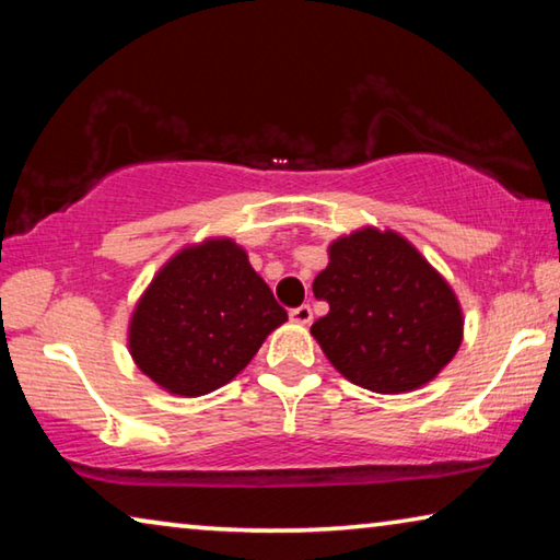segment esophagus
<instances>
[{
  "instance_id": "1",
  "label": "esophagus",
  "mask_w": 560,
  "mask_h": 560,
  "mask_svg": "<svg viewBox=\"0 0 560 560\" xmlns=\"http://www.w3.org/2000/svg\"><path fill=\"white\" fill-rule=\"evenodd\" d=\"M289 316H291L293 324H301V326L311 324V318H314V314H311V306H308V303H303V306L291 308V311H289Z\"/></svg>"
}]
</instances>
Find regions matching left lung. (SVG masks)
<instances>
[{
    "label": "left lung",
    "mask_w": 560,
    "mask_h": 560,
    "mask_svg": "<svg viewBox=\"0 0 560 560\" xmlns=\"http://www.w3.org/2000/svg\"><path fill=\"white\" fill-rule=\"evenodd\" d=\"M314 296L330 308L311 334L336 371L365 390H415L462 343L464 318L450 283L393 230L363 226L330 244Z\"/></svg>",
    "instance_id": "obj_1"
}]
</instances>
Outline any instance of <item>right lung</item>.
I'll return each mask as SVG.
<instances>
[{
	"mask_svg": "<svg viewBox=\"0 0 560 560\" xmlns=\"http://www.w3.org/2000/svg\"><path fill=\"white\" fill-rule=\"evenodd\" d=\"M271 289L232 240L177 252L150 281L128 328V348L150 381L200 397L244 371L287 320Z\"/></svg>",
	"mask_w": 560,
	"mask_h": 560,
	"instance_id": "right-lung-1",
	"label": "right lung"
}]
</instances>
